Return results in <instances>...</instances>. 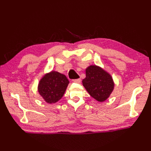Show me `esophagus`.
Listing matches in <instances>:
<instances>
[{
  "label": "esophagus",
  "mask_w": 151,
  "mask_h": 151,
  "mask_svg": "<svg viewBox=\"0 0 151 151\" xmlns=\"http://www.w3.org/2000/svg\"><path fill=\"white\" fill-rule=\"evenodd\" d=\"M73 81L74 82H76V83H81V78L75 79V80H73Z\"/></svg>",
  "instance_id": "1"
}]
</instances>
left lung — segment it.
<instances>
[{
    "instance_id": "8db88e82",
    "label": "left lung",
    "mask_w": 151,
    "mask_h": 151,
    "mask_svg": "<svg viewBox=\"0 0 151 151\" xmlns=\"http://www.w3.org/2000/svg\"><path fill=\"white\" fill-rule=\"evenodd\" d=\"M82 84L88 93L100 102L109 98L115 86L110 74L96 65L86 69V78L83 79Z\"/></svg>"
}]
</instances>
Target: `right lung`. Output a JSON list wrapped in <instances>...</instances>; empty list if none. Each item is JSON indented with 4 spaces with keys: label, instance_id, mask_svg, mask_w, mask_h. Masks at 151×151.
Here are the masks:
<instances>
[{
    "label": "right lung",
    "instance_id": "1",
    "mask_svg": "<svg viewBox=\"0 0 151 151\" xmlns=\"http://www.w3.org/2000/svg\"><path fill=\"white\" fill-rule=\"evenodd\" d=\"M69 83L65 75L56 70H51L41 78L37 91L48 104H54L62 99Z\"/></svg>",
    "mask_w": 151,
    "mask_h": 151
}]
</instances>
